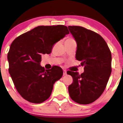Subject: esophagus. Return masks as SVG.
<instances>
[{
  "label": "esophagus",
  "instance_id": "esophagus-1",
  "mask_svg": "<svg viewBox=\"0 0 123 123\" xmlns=\"http://www.w3.org/2000/svg\"><path fill=\"white\" fill-rule=\"evenodd\" d=\"M66 74H67V73H66V70H63V75H66Z\"/></svg>",
  "mask_w": 123,
  "mask_h": 123
}]
</instances>
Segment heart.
Here are the masks:
<instances>
[{
    "mask_svg": "<svg viewBox=\"0 0 123 123\" xmlns=\"http://www.w3.org/2000/svg\"><path fill=\"white\" fill-rule=\"evenodd\" d=\"M73 40L72 39H66V40Z\"/></svg>",
    "mask_w": 123,
    "mask_h": 123,
    "instance_id": "1",
    "label": "heart"
}]
</instances>
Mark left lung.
Returning <instances> with one entry per match:
<instances>
[{
  "label": "left lung",
  "instance_id": "left-lung-1",
  "mask_svg": "<svg viewBox=\"0 0 123 123\" xmlns=\"http://www.w3.org/2000/svg\"><path fill=\"white\" fill-rule=\"evenodd\" d=\"M68 29L77 43L76 60L81 62L84 72L68 71L73 83L68 87L73 101L82 105L91 104L104 91L111 72V52L101 36L79 26Z\"/></svg>",
  "mask_w": 123,
  "mask_h": 123
}]
</instances>
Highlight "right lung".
Masks as SVG:
<instances>
[{"label":"right lung","mask_w":123,"mask_h":123,"mask_svg":"<svg viewBox=\"0 0 123 123\" xmlns=\"http://www.w3.org/2000/svg\"><path fill=\"white\" fill-rule=\"evenodd\" d=\"M69 33L67 26H39L12 42L7 54L8 72L17 90L25 100L40 104L50 97L55 82L62 76L60 67L45 70L42 55L51 52L55 43Z\"/></svg>","instance_id":"add662e5"}]
</instances>
